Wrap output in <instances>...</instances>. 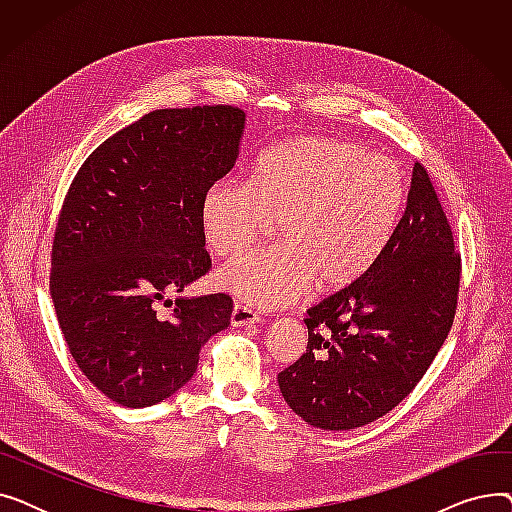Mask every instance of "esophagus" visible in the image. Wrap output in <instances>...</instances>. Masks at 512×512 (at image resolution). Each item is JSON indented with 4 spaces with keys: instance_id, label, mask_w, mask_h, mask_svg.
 Returning a JSON list of instances; mask_svg holds the SVG:
<instances>
[{
    "instance_id": "obj_1",
    "label": "esophagus",
    "mask_w": 512,
    "mask_h": 512,
    "mask_svg": "<svg viewBox=\"0 0 512 512\" xmlns=\"http://www.w3.org/2000/svg\"><path fill=\"white\" fill-rule=\"evenodd\" d=\"M257 321H259V317H257V313H255L253 309H249V307H245V305H240V303L234 305L232 315H230L232 328H247V326L257 324Z\"/></svg>"
}]
</instances>
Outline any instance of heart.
Listing matches in <instances>:
<instances>
[{"mask_svg":"<svg viewBox=\"0 0 512 512\" xmlns=\"http://www.w3.org/2000/svg\"><path fill=\"white\" fill-rule=\"evenodd\" d=\"M407 201L394 159L355 143L299 137L267 149L249 182L224 178L201 199L213 253L238 255L278 220L282 245L240 255L215 274L220 290L259 309L292 305L315 286L342 290L380 257Z\"/></svg>","mask_w":512,"mask_h":512,"instance_id":"b5f03b06","label":"heart"}]
</instances>
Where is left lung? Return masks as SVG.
Returning a JSON list of instances; mask_svg holds the SVG:
<instances>
[{
	"label": "left lung",
	"instance_id": "8db88e82",
	"mask_svg": "<svg viewBox=\"0 0 512 512\" xmlns=\"http://www.w3.org/2000/svg\"><path fill=\"white\" fill-rule=\"evenodd\" d=\"M461 257L425 168L388 245L348 288L307 311V353L278 375L288 407L319 429H355L392 411L423 378L456 311Z\"/></svg>",
	"mask_w": 512,
	"mask_h": 512
}]
</instances>
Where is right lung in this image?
Instances as JSON below:
<instances>
[{
    "mask_svg": "<svg viewBox=\"0 0 512 512\" xmlns=\"http://www.w3.org/2000/svg\"><path fill=\"white\" fill-rule=\"evenodd\" d=\"M242 134L232 105L155 110L99 145L68 188L51 299L76 365L122 407L178 392L230 326L228 294L166 297L209 272L201 199L234 168ZM159 302L173 307L164 318Z\"/></svg>",
    "mask_w": 512,
    "mask_h": 512,
    "instance_id": "obj_1",
    "label": "right lung"
}]
</instances>
